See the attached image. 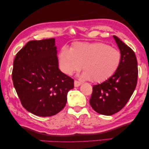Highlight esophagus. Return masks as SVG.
<instances>
[{
    "instance_id": "esophagus-1",
    "label": "esophagus",
    "mask_w": 149,
    "mask_h": 149,
    "mask_svg": "<svg viewBox=\"0 0 149 149\" xmlns=\"http://www.w3.org/2000/svg\"><path fill=\"white\" fill-rule=\"evenodd\" d=\"M81 84H82L81 82L78 81H74V86H76V87H77V86H79Z\"/></svg>"
}]
</instances>
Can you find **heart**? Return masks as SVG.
<instances>
[{
    "mask_svg": "<svg viewBox=\"0 0 149 149\" xmlns=\"http://www.w3.org/2000/svg\"><path fill=\"white\" fill-rule=\"evenodd\" d=\"M120 52L102 42H75L71 49L62 48L58 54L61 70L67 74L82 69V77L95 82L111 77L120 65Z\"/></svg>",
    "mask_w": 149,
    "mask_h": 149,
    "instance_id": "heart-1",
    "label": "heart"
}]
</instances>
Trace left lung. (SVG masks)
Masks as SVG:
<instances>
[{
  "label": "left lung",
  "mask_w": 149,
  "mask_h": 149,
  "mask_svg": "<svg viewBox=\"0 0 149 149\" xmlns=\"http://www.w3.org/2000/svg\"><path fill=\"white\" fill-rule=\"evenodd\" d=\"M113 37L120 49V65L113 76L93 86L90 99L91 106L97 113L108 116L118 113L125 106L136 88L138 79L134 51L117 36Z\"/></svg>",
  "instance_id": "left-lung-1"
}]
</instances>
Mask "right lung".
<instances>
[{"label":"right lung","mask_w":149,"mask_h":149,"mask_svg":"<svg viewBox=\"0 0 149 149\" xmlns=\"http://www.w3.org/2000/svg\"><path fill=\"white\" fill-rule=\"evenodd\" d=\"M54 38L31 40L16 54L12 79L22 107L39 116L59 113L74 80L58 68Z\"/></svg>","instance_id":"obj_1"}]
</instances>
